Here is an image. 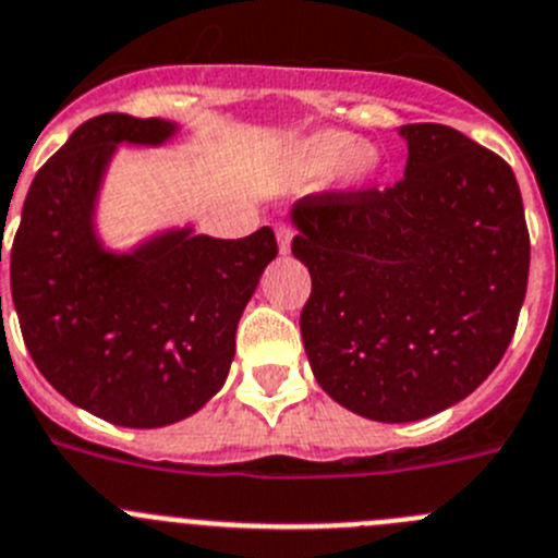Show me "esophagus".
I'll list each match as a JSON object with an SVG mask.
<instances>
[{
    "mask_svg": "<svg viewBox=\"0 0 558 558\" xmlns=\"http://www.w3.org/2000/svg\"><path fill=\"white\" fill-rule=\"evenodd\" d=\"M276 240H279V252L288 254L290 252V243H293V227L284 221L276 223Z\"/></svg>",
    "mask_w": 558,
    "mask_h": 558,
    "instance_id": "obj_1",
    "label": "esophagus"
}]
</instances>
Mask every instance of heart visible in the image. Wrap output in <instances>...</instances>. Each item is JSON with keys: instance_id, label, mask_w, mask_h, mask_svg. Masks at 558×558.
Here are the masks:
<instances>
[{"instance_id": "b5f03b06", "label": "heart", "mask_w": 558, "mask_h": 558, "mask_svg": "<svg viewBox=\"0 0 558 558\" xmlns=\"http://www.w3.org/2000/svg\"><path fill=\"white\" fill-rule=\"evenodd\" d=\"M349 160L356 173H367L373 168V162H376V157L367 149H356L354 135L337 130H326L313 137H306L299 151V166L306 173L335 171V168H340L342 162Z\"/></svg>"}]
</instances>
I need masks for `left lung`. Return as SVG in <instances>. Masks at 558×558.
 Returning a JSON list of instances; mask_svg holds the SVG:
<instances>
[{"mask_svg":"<svg viewBox=\"0 0 558 558\" xmlns=\"http://www.w3.org/2000/svg\"><path fill=\"white\" fill-rule=\"evenodd\" d=\"M401 135L396 185L293 207V254L313 276L301 337L315 379L381 423L437 415L487 379L518 329L531 259L504 157L446 124Z\"/></svg>","mask_w":558,"mask_h":558,"instance_id":"8db88e82","label":"left lung"}]
</instances>
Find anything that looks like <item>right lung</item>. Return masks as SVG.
Returning <instances> with one entry per match:
<instances>
[{"mask_svg":"<svg viewBox=\"0 0 558 558\" xmlns=\"http://www.w3.org/2000/svg\"><path fill=\"white\" fill-rule=\"evenodd\" d=\"M171 132L124 112L76 126L35 173L10 245L29 356L60 396L116 426H168L221 390L240 315L279 254L270 227L240 240L182 229L124 257L96 243L90 207L112 146Z\"/></svg>","mask_w":558,"mask_h":558,"instance_id":"obj_1","label":"right lung"}]
</instances>
